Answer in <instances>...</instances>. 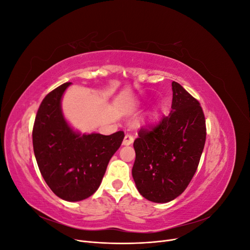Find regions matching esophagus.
Here are the masks:
<instances>
[{"instance_id": "esophagus-1", "label": "esophagus", "mask_w": 250, "mask_h": 250, "mask_svg": "<svg viewBox=\"0 0 250 250\" xmlns=\"http://www.w3.org/2000/svg\"><path fill=\"white\" fill-rule=\"evenodd\" d=\"M133 137L131 134H126L125 138L123 140V145L125 146H128V145H131V144L133 143Z\"/></svg>"}]
</instances>
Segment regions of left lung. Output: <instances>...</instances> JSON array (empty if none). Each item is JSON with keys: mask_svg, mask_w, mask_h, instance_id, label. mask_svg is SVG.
Here are the masks:
<instances>
[{"mask_svg": "<svg viewBox=\"0 0 250 250\" xmlns=\"http://www.w3.org/2000/svg\"><path fill=\"white\" fill-rule=\"evenodd\" d=\"M172 110L152 126L142 127L133 147L132 177L146 199L165 203L183 193L198 168L207 127L197 99L172 82Z\"/></svg>", "mask_w": 250, "mask_h": 250, "instance_id": "obj_1", "label": "left lung"}]
</instances>
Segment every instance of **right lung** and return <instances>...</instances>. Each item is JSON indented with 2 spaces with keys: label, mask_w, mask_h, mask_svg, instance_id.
<instances>
[{
  "label": "right lung",
  "mask_w": 250,
  "mask_h": 250,
  "mask_svg": "<svg viewBox=\"0 0 250 250\" xmlns=\"http://www.w3.org/2000/svg\"><path fill=\"white\" fill-rule=\"evenodd\" d=\"M70 84L65 82L43 98L35 117L32 141L37 165L52 192L66 201H80L98 190L125 134L75 132L60 106Z\"/></svg>",
  "instance_id": "1"
}]
</instances>
